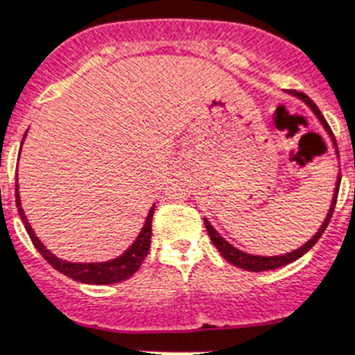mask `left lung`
Listing matches in <instances>:
<instances>
[{
  "label": "left lung",
  "instance_id": "obj_1",
  "mask_svg": "<svg viewBox=\"0 0 355 355\" xmlns=\"http://www.w3.org/2000/svg\"><path fill=\"white\" fill-rule=\"evenodd\" d=\"M292 94H294L295 98L303 99L304 103L309 105L310 110L315 114V118L319 119V123H321L324 130H327V134L332 137L334 146H336V152H338V145H336V139H334V134H332V130H330L329 123L324 121L323 114L319 112V108L315 107L314 101H312V99H310L309 96L303 92H292ZM339 183H341V175H338V181H336V190H334V199H332V205H330L329 214H327V218H324L323 225H321L318 232H315V236L312 237L310 241L304 243L303 247L297 248V250H292V252H288V254H283V256H252V254H247V252H243V250H239V248L232 247V245H230V243H228L225 237L219 236V234L216 232V228L210 225V221L207 218H205V227H207V232H209L210 239H212L214 247L218 248L219 254H221V256H223L228 263H232V265L239 266V268H243V270H250V272L274 270V268H279V266H285V265H288V263L295 261V259H300L301 256H304V254H306V252L314 247L315 243H318V239L321 237V234L324 232L327 225H329L330 218H332L334 207H336V199H338Z\"/></svg>",
  "mask_w": 355,
  "mask_h": 355
}]
</instances>
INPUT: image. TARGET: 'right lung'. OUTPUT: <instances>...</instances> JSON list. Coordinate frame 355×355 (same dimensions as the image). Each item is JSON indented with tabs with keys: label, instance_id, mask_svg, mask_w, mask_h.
<instances>
[{
	"label": "right lung",
	"instance_id": "add662e5",
	"mask_svg": "<svg viewBox=\"0 0 355 355\" xmlns=\"http://www.w3.org/2000/svg\"><path fill=\"white\" fill-rule=\"evenodd\" d=\"M26 136V134H25ZM16 207L17 212H19V218L25 223L26 232L31 236L34 247L37 248L41 256L45 257L46 261L54 266L55 270L65 274L70 279L79 281V283H89V285H112V283H119V281H125L136 274L137 268L141 266V263L145 261L146 254H148V248H150V236H152V216H154V205H152L150 212L146 216L145 225H143L141 232L136 237V241L132 243L127 250L123 252L121 256L116 257V259H110V261L103 263H70L63 261L60 257H55L52 252H49L45 248V245L40 241L32 230V227L28 225V219H26L25 212L21 209V199H19V192H17V183H16Z\"/></svg>",
	"mask_w": 355,
	"mask_h": 355
}]
</instances>
